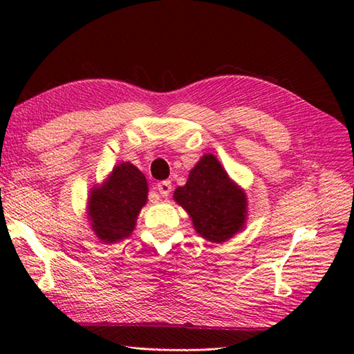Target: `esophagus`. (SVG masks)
Listing matches in <instances>:
<instances>
[{
	"mask_svg": "<svg viewBox=\"0 0 354 354\" xmlns=\"http://www.w3.org/2000/svg\"><path fill=\"white\" fill-rule=\"evenodd\" d=\"M156 189H158V192H160L161 196H169L170 192H171V183H170V181H161V183H158Z\"/></svg>",
	"mask_w": 354,
	"mask_h": 354,
	"instance_id": "obj_1",
	"label": "esophagus"
}]
</instances>
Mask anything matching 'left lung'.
<instances>
[{
    "label": "left lung",
    "instance_id": "left-lung-1",
    "mask_svg": "<svg viewBox=\"0 0 354 354\" xmlns=\"http://www.w3.org/2000/svg\"><path fill=\"white\" fill-rule=\"evenodd\" d=\"M173 199L190 216L194 231L208 242H228L246 227V193L212 153L196 162Z\"/></svg>",
    "mask_w": 354,
    "mask_h": 354
}]
</instances>
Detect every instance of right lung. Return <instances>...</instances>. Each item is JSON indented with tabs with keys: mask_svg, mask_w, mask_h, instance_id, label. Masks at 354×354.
I'll list each match as a JSON object with an SVG mask.
<instances>
[{
	"mask_svg": "<svg viewBox=\"0 0 354 354\" xmlns=\"http://www.w3.org/2000/svg\"><path fill=\"white\" fill-rule=\"evenodd\" d=\"M147 194V179L140 169L127 161L117 164L88 194L86 216L95 237L103 243H117L129 237Z\"/></svg>",
	"mask_w": 354,
	"mask_h": 354,
	"instance_id": "1",
	"label": "right lung"
}]
</instances>
